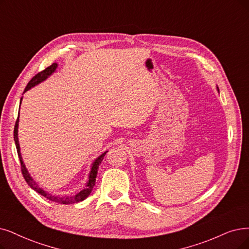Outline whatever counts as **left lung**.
<instances>
[{
    "instance_id": "left-lung-1",
    "label": "left lung",
    "mask_w": 249,
    "mask_h": 249,
    "mask_svg": "<svg viewBox=\"0 0 249 249\" xmlns=\"http://www.w3.org/2000/svg\"><path fill=\"white\" fill-rule=\"evenodd\" d=\"M216 89H217V92H218V93H220V90H218V88H217V87H216Z\"/></svg>"
}]
</instances>
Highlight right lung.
Returning a JSON list of instances; mask_svg holds the SVG:
<instances>
[{"label": "right lung", "instance_id": "1", "mask_svg": "<svg viewBox=\"0 0 249 249\" xmlns=\"http://www.w3.org/2000/svg\"><path fill=\"white\" fill-rule=\"evenodd\" d=\"M57 67H58V64L57 63H53L52 65H50L49 67H47L45 71H43L41 72H38L37 74H36L31 79V81H29V83L27 84V86H26L23 93H25L26 91L31 90L32 88H34V87L37 86L38 84H41L44 81H46V79L49 76H51L56 71ZM22 98L23 97H21V99H20V104H21V101H22ZM18 125H19V116L17 118L16 124H15V127H14V141H15V145H16L19 160H20V163H21V172H22L24 180L26 181L28 186L31 187L32 189H34V190L36 191L37 193H39L41 195H43L44 197H46L47 199L51 200V201H54V202H57V203L72 204V203H76V202L85 200L86 198L91 194V192L93 190V188H94L95 183H96V178H97V174H98L99 165H100V163L102 162L105 154L108 151H105L101 155H99L95 159V160L93 161L92 166H91V171H90V173H89V176H88V181H87L86 186H85V188L83 189V190H81V191L75 193V194H68V195H61V196L60 195H54V194H51V193H49L48 191L44 190V189L34 180L33 177L31 176V174L28 173L27 168H26V166H25V164L23 162L22 155H21V152H20V146H19V141H18Z\"/></svg>", "mask_w": 249, "mask_h": 249}]
</instances>
